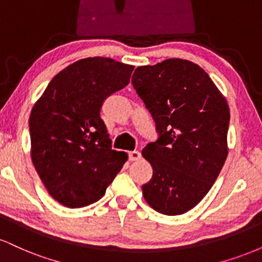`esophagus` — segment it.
I'll return each instance as SVG.
<instances>
[{
  "label": "esophagus",
  "instance_id": "1",
  "mask_svg": "<svg viewBox=\"0 0 262 262\" xmlns=\"http://www.w3.org/2000/svg\"><path fill=\"white\" fill-rule=\"evenodd\" d=\"M128 156L130 161H138L141 158V154L139 151H137V150H134V151H129Z\"/></svg>",
  "mask_w": 262,
  "mask_h": 262
}]
</instances>
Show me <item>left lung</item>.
Instances as JSON below:
<instances>
[{"instance_id": "8db88e82", "label": "left lung", "mask_w": 262, "mask_h": 262, "mask_svg": "<svg viewBox=\"0 0 262 262\" xmlns=\"http://www.w3.org/2000/svg\"><path fill=\"white\" fill-rule=\"evenodd\" d=\"M132 83L159 134L141 152L152 166L143 196L161 214H183L208 193L223 167L229 106L208 74L188 60L139 66Z\"/></svg>"}]
</instances>
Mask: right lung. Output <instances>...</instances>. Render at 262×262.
Instances as JSON below:
<instances>
[{"label": "right lung", "instance_id": "1", "mask_svg": "<svg viewBox=\"0 0 262 262\" xmlns=\"http://www.w3.org/2000/svg\"><path fill=\"white\" fill-rule=\"evenodd\" d=\"M134 66L81 59L54 76L29 117L32 161L54 200L70 208L97 202L128 160L113 150L100 112L129 83Z\"/></svg>", "mask_w": 262, "mask_h": 262}]
</instances>
